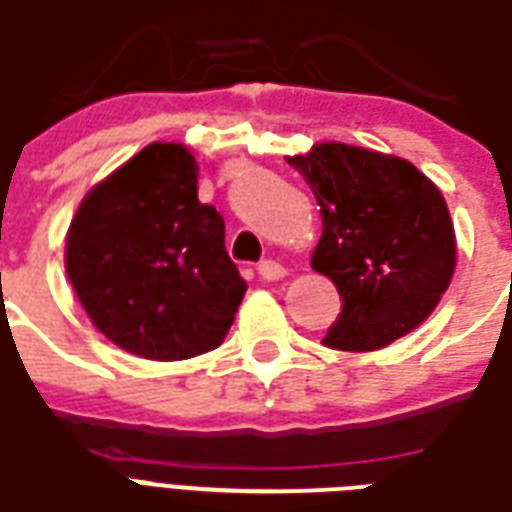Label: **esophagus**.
Segmentation results:
<instances>
[{
  "mask_svg": "<svg viewBox=\"0 0 512 512\" xmlns=\"http://www.w3.org/2000/svg\"><path fill=\"white\" fill-rule=\"evenodd\" d=\"M256 270H259V275L264 280L286 278V267H283V264H280V261H275V259H264L259 267H256Z\"/></svg>",
  "mask_w": 512,
  "mask_h": 512,
  "instance_id": "34e87169",
  "label": "esophagus"
}]
</instances>
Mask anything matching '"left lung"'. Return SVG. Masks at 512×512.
<instances>
[{"label":"left lung","instance_id":"1","mask_svg":"<svg viewBox=\"0 0 512 512\" xmlns=\"http://www.w3.org/2000/svg\"><path fill=\"white\" fill-rule=\"evenodd\" d=\"M288 164L321 207L324 232L310 264L343 299L324 345L378 351L413 332L437 307L456 267L440 188L410 161L343 142H321Z\"/></svg>","mask_w":512,"mask_h":512}]
</instances>
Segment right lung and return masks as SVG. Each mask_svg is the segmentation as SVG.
<instances>
[{"instance_id": "add662e5", "label": "right lung", "mask_w": 512, "mask_h": 512, "mask_svg": "<svg viewBox=\"0 0 512 512\" xmlns=\"http://www.w3.org/2000/svg\"><path fill=\"white\" fill-rule=\"evenodd\" d=\"M64 264L96 329L156 361L218 348L248 288L226 253L224 218L197 199V161L178 142H153L88 191Z\"/></svg>"}]
</instances>
